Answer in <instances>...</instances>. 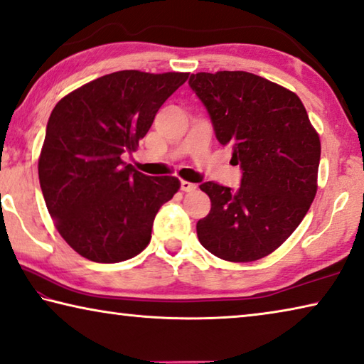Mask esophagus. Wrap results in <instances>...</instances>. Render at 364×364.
Segmentation results:
<instances>
[{
	"mask_svg": "<svg viewBox=\"0 0 364 364\" xmlns=\"http://www.w3.org/2000/svg\"><path fill=\"white\" fill-rule=\"evenodd\" d=\"M195 188H196L195 183L187 182V181H181V190H182V192H193Z\"/></svg>",
	"mask_w": 364,
	"mask_h": 364,
	"instance_id": "obj_1",
	"label": "esophagus"
}]
</instances>
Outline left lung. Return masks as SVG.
<instances>
[{
    "mask_svg": "<svg viewBox=\"0 0 364 364\" xmlns=\"http://www.w3.org/2000/svg\"><path fill=\"white\" fill-rule=\"evenodd\" d=\"M221 145L240 163L238 190L205 182L211 210L196 223L208 252L232 263L272 253L291 235L318 190L319 135L294 92L243 70L190 75Z\"/></svg>",
    "mask_w": 364,
    "mask_h": 364,
    "instance_id": "8db88e82",
    "label": "left lung"
}]
</instances>
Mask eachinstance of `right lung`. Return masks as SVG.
I'll list each match as a JSON object with an SVG mask.
<instances>
[{"instance_id": "right-lung-1", "label": "right lung", "mask_w": 364, "mask_h": 364, "mask_svg": "<svg viewBox=\"0 0 364 364\" xmlns=\"http://www.w3.org/2000/svg\"><path fill=\"white\" fill-rule=\"evenodd\" d=\"M188 73L119 70L65 95L48 119L40 187L59 234L83 258L119 263L151 240L159 208L181 188L122 161Z\"/></svg>"}]
</instances>
